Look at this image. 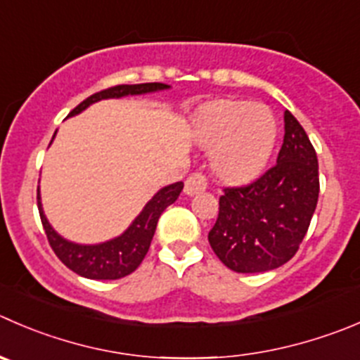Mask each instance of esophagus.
<instances>
[{"label": "esophagus", "mask_w": 360, "mask_h": 360, "mask_svg": "<svg viewBox=\"0 0 360 360\" xmlns=\"http://www.w3.org/2000/svg\"><path fill=\"white\" fill-rule=\"evenodd\" d=\"M205 188H207V179L198 172L191 174V176L186 179V183H184V193L191 197V195L202 193Z\"/></svg>", "instance_id": "obj_1"}]
</instances>
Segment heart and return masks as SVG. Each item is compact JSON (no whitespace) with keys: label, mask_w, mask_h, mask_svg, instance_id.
<instances>
[{"label":"heart","mask_w":360,"mask_h":360,"mask_svg":"<svg viewBox=\"0 0 360 360\" xmlns=\"http://www.w3.org/2000/svg\"><path fill=\"white\" fill-rule=\"evenodd\" d=\"M195 141L211 151L212 172L225 183H248L267 165L276 144V121L267 107L216 100L195 121Z\"/></svg>","instance_id":"1"}]
</instances>
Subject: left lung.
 <instances>
[{
    "instance_id": "obj_1",
    "label": "left lung",
    "mask_w": 360,
    "mask_h": 360,
    "mask_svg": "<svg viewBox=\"0 0 360 360\" xmlns=\"http://www.w3.org/2000/svg\"><path fill=\"white\" fill-rule=\"evenodd\" d=\"M276 165L243 188H226L207 239L236 273H265L287 264L308 232L319 202V160L299 121L285 110Z\"/></svg>"
}]
</instances>
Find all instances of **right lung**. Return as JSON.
Masks as SVG:
<instances>
[{"label": "right lung", "instance_id": "add662e5", "mask_svg": "<svg viewBox=\"0 0 360 360\" xmlns=\"http://www.w3.org/2000/svg\"><path fill=\"white\" fill-rule=\"evenodd\" d=\"M165 89H170V86L162 82L131 84V86L123 84V86L109 87V89L95 93V95L84 100L82 103H79L68 114V117L77 116V114L86 110L89 105L100 102V100L148 95V93L165 91ZM54 137H52V141H54ZM181 191H183V183L181 181L158 190L123 233L98 244H80L65 239L61 233L56 232L54 226L49 223L47 216H45L44 205H41L40 186H38L37 200L41 225H44L45 233H47L49 244H51L54 253L58 255V258L66 267L72 269L73 273H77L79 276L87 278V280H120V278H124L134 273L135 269L141 265V262L144 260L146 253H148L149 246H151L160 216L170 204L177 200Z\"/></svg>", "mask_w": 360, "mask_h": 360}]
</instances>
